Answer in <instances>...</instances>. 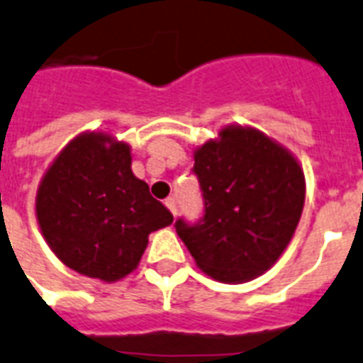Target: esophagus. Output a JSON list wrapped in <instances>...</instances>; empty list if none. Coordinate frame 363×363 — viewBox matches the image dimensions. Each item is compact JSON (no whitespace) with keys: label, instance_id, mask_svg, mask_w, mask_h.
<instances>
[{"label":"esophagus","instance_id":"obj_1","mask_svg":"<svg viewBox=\"0 0 363 363\" xmlns=\"http://www.w3.org/2000/svg\"><path fill=\"white\" fill-rule=\"evenodd\" d=\"M164 206L169 208V211H170V213H172V215L178 213V203H176L174 196H170V199L164 200Z\"/></svg>","mask_w":363,"mask_h":363}]
</instances>
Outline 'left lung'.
Returning a JSON list of instances; mask_svg holds the SVG:
<instances>
[{"mask_svg":"<svg viewBox=\"0 0 363 363\" xmlns=\"http://www.w3.org/2000/svg\"><path fill=\"white\" fill-rule=\"evenodd\" d=\"M193 155L206 213L194 226L178 220L176 232L213 280H254L293 239L306 199L304 170L286 146L252 125H224Z\"/></svg>","mask_w":363,"mask_h":363,"instance_id":"left-lung-1","label":"left lung"}]
</instances>
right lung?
Listing matches in <instances>:
<instances>
[{
  "mask_svg": "<svg viewBox=\"0 0 363 363\" xmlns=\"http://www.w3.org/2000/svg\"><path fill=\"white\" fill-rule=\"evenodd\" d=\"M35 215L72 271L113 284L139 267L148 235L172 215L131 170V148L107 131L76 135L42 176Z\"/></svg>",
  "mask_w": 363,
  "mask_h": 363,
  "instance_id": "add662e5",
  "label": "right lung"
}]
</instances>
